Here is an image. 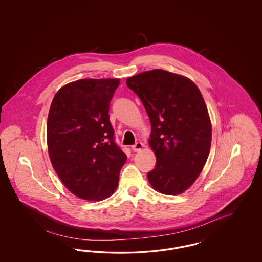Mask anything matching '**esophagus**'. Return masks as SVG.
I'll list each match as a JSON object with an SVG mask.
<instances>
[{
    "label": "esophagus",
    "instance_id": "obj_1",
    "mask_svg": "<svg viewBox=\"0 0 262 262\" xmlns=\"http://www.w3.org/2000/svg\"><path fill=\"white\" fill-rule=\"evenodd\" d=\"M143 147H144V145H143L142 143L137 142L135 143V145L132 146V149L135 151H138L142 150Z\"/></svg>",
    "mask_w": 262,
    "mask_h": 262
}]
</instances>
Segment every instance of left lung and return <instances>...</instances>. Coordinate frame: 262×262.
<instances>
[{"instance_id":"left-lung-1","label":"left lung","mask_w":262,"mask_h":262,"mask_svg":"<svg viewBox=\"0 0 262 262\" xmlns=\"http://www.w3.org/2000/svg\"><path fill=\"white\" fill-rule=\"evenodd\" d=\"M151 122L150 146L156 166L147 177L151 186L178 195L197 180L211 145V123L204 98L187 78L156 69L127 79Z\"/></svg>"}]
</instances>
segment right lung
<instances>
[{"label": "right lung", "instance_id": "add662e5", "mask_svg": "<svg viewBox=\"0 0 262 262\" xmlns=\"http://www.w3.org/2000/svg\"><path fill=\"white\" fill-rule=\"evenodd\" d=\"M118 79H83L55 95L47 121L49 156L64 185L79 198L98 201L116 189L127 155L115 142L110 103Z\"/></svg>", "mask_w": 262, "mask_h": 262}]
</instances>
